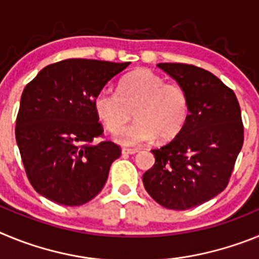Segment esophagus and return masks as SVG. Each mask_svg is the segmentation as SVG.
I'll use <instances>...</instances> for the list:
<instances>
[{"label":"esophagus","mask_w":259,"mask_h":259,"mask_svg":"<svg viewBox=\"0 0 259 259\" xmlns=\"http://www.w3.org/2000/svg\"><path fill=\"white\" fill-rule=\"evenodd\" d=\"M140 149H137V148H123L122 153L123 154H136Z\"/></svg>","instance_id":"1"}]
</instances>
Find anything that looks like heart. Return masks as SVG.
<instances>
[{"instance_id": "1", "label": "heart", "mask_w": 259, "mask_h": 259, "mask_svg": "<svg viewBox=\"0 0 259 259\" xmlns=\"http://www.w3.org/2000/svg\"><path fill=\"white\" fill-rule=\"evenodd\" d=\"M93 107L97 118L107 131L116 134L132 118L138 122L116 140L125 145H134L153 140L168 141L178 136L189 114L188 95L175 81H164L161 75L148 68L132 71L125 75L118 87V92L109 88L96 95Z\"/></svg>"}]
</instances>
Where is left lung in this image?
Masks as SVG:
<instances>
[{"mask_svg":"<svg viewBox=\"0 0 259 259\" xmlns=\"http://www.w3.org/2000/svg\"><path fill=\"white\" fill-rule=\"evenodd\" d=\"M188 95L189 114L170 143L153 149L155 162L143 175L150 197L172 210H188L227 187L244 144L236 95L209 71L187 63H158Z\"/></svg>","mask_w":259,"mask_h":259,"instance_id":"1","label":"left lung"}]
</instances>
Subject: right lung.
Returning a JSON list of instances; mask_svg holds the SVG:
<instances>
[{
	"label": "right lung",
	"mask_w": 259,
	"mask_h": 259,
	"mask_svg": "<svg viewBox=\"0 0 259 259\" xmlns=\"http://www.w3.org/2000/svg\"><path fill=\"white\" fill-rule=\"evenodd\" d=\"M130 62L72 58L47 66L26 85L15 139L31 185L65 206L89 202L104 188L122 150L113 141L95 144L104 128L95 97Z\"/></svg>",
	"instance_id": "1"
}]
</instances>
